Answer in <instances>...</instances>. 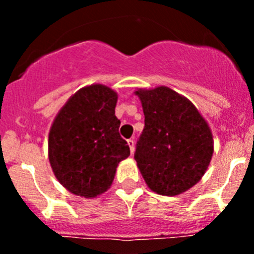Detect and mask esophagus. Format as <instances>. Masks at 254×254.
<instances>
[{
    "instance_id": "esophagus-1",
    "label": "esophagus",
    "mask_w": 254,
    "mask_h": 254,
    "mask_svg": "<svg viewBox=\"0 0 254 254\" xmlns=\"http://www.w3.org/2000/svg\"><path fill=\"white\" fill-rule=\"evenodd\" d=\"M127 145H129L130 147V152H134V148H135V141L132 139H129L127 140Z\"/></svg>"
}]
</instances>
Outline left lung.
Listing matches in <instances>:
<instances>
[{"instance_id":"obj_1","label":"left lung","mask_w":254,"mask_h":254,"mask_svg":"<svg viewBox=\"0 0 254 254\" xmlns=\"http://www.w3.org/2000/svg\"><path fill=\"white\" fill-rule=\"evenodd\" d=\"M145 127L134 158L152 191L177 195L198 183L214 143L207 123L190 101L168 87L136 91Z\"/></svg>"}]
</instances>
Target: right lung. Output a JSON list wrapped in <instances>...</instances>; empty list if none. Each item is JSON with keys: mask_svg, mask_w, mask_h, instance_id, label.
<instances>
[{"mask_svg": "<svg viewBox=\"0 0 254 254\" xmlns=\"http://www.w3.org/2000/svg\"><path fill=\"white\" fill-rule=\"evenodd\" d=\"M118 96L109 87L79 89L59 112L49 132V161L71 193L94 198L111 187L120 161L130 155L115 117Z\"/></svg>", "mask_w": 254, "mask_h": 254, "instance_id": "1", "label": "right lung"}]
</instances>
